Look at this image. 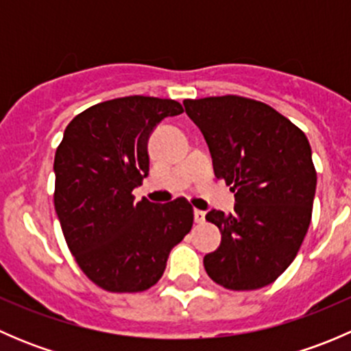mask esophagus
I'll return each mask as SVG.
<instances>
[{
  "mask_svg": "<svg viewBox=\"0 0 351 351\" xmlns=\"http://www.w3.org/2000/svg\"><path fill=\"white\" fill-rule=\"evenodd\" d=\"M193 219H195L197 224H202L205 221V212L204 210H195L193 212Z\"/></svg>",
  "mask_w": 351,
  "mask_h": 351,
  "instance_id": "esophagus-1",
  "label": "esophagus"
}]
</instances>
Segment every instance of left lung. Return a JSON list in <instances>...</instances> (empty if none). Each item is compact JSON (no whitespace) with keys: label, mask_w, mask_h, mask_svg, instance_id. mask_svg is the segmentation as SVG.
I'll list each match as a JSON object with an SVG mask.
<instances>
[{"label":"left lung","mask_w":351,"mask_h":351,"mask_svg":"<svg viewBox=\"0 0 351 351\" xmlns=\"http://www.w3.org/2000/svg\"><path fill=\"white\" fill-rule=\"evenodd\" d=\"M204 134L217 178L234 192V212L210 210L222 239L204 267L231 290L270 285L295 258L311 224L316 169L309 141L261 101L226 95L185 100Z\"/></svg>","instance_id":"left-lung-1"}]
</instances>
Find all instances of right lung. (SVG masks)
<instances>
[{
    "label": "right lung",
    "instance_id": "right-lung-1",
    "mask_svg": "<svg viewBox=\"0 0 351 351\" xmlns=\"http://www.w3.org/2000/svg\"><path fill=\"white\" fill-rule=\"evenodd\" d=\"M183 107L175 100L123 97L97 104L66 127L54 158V207L69 251L108 292H143L161 278L169 251L190 232L193 208L136 202L149 175L147 141Z\"/></svg>",
    "mask_w": 351,
    "mask_h": 351
}]
</instances>
